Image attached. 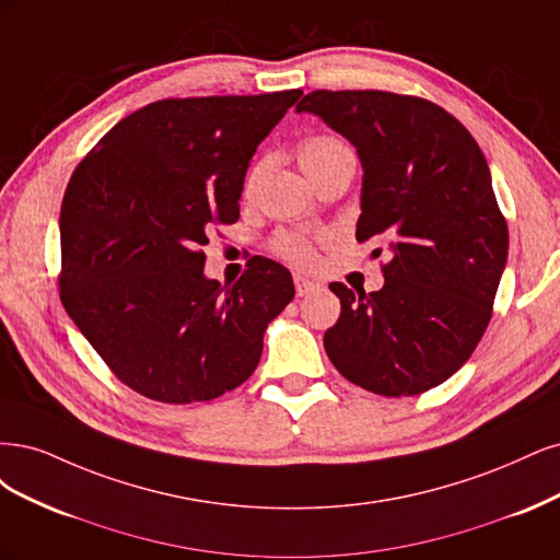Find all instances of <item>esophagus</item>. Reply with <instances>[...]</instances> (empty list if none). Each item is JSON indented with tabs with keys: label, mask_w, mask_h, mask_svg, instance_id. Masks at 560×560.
Masks as SVG:
<instances>
[{
	"label": "esophagus",
	"mask_w": 560,
	"mask_h": 560,
	"mask_svg": "<svg viewBox=\"0 0 560 560\" xmlns=\"http://www.w3.org/2000/svg\"><path fill=\"white\" fill-rule=\"evenodd\" d=\"M318 285H320V283H318L316 279H310V277H304V275H295V291H298L300 298L314 293Z\"/></svg>",
	"instance_id": "1"
}]
</instances>
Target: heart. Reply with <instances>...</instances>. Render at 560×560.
Masks as SVG:
<instances>
[{"mask_svg":"<svg viewBox=\"0 0 560 560\" xmlns=\"http://www.w3.org/2000/svg\"><path fill=\"white\" fill-rule=\"evenodd\" d=\"M347 153H351V151L341 139H337L332 135H314V137H306L300 143L298 160H300V167L304 170V174L314 176L316 172L328 167L330 162H335L337 158L347 155ZM260 174H262V162H256V165L248 170V176H246V184H244L246 192L256 188ZM275 248L283 258L293 260L298 265L312 262V248L302 237H298V234H281V237H277V242H275Z\"/></svg>","mask_w":560,"mask_h":560,"instance_id":"obj_1","label":"heart"}]
</instances>
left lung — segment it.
I'll return each instance as SVG.
<instances>
[{
  "mask_svg": "<svg viewBox=\"0 0 560 560\" xmlns=\"http://www.w3.org/2000/svg\"><path fill=\"white\" fill-rule=\"evenodd\" d=\"M302 112L355 147V240L390 256L382 291L330 283L341 314L323 337L328 358L386 398L435 388L477 349L508 262V223L479 143L442 106L386 90H314Z\"/></svg>",
  "mask_w": 560,
  "mask_h": 560,
  "instance_id": "left-lung-1",
  "label": "left lung"
}]
</instances>
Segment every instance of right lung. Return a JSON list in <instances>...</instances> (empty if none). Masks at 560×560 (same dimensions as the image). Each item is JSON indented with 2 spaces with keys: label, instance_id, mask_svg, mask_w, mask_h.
Returning <instances> with one entry per match:
<instances>
[{
  "label": "right lung",
  "instance_id": "obj_1",
  "mask_svg": "<svg viewBox=\"0 0 560 560\" xmlns=\"http://www.w3.org/2000/svg\"><path fill=\"white\" fill-rule=\"evenodd\" d=\"M302 90L160 100L116 122L69 178L60 300L125 386L213 400L258 368L288 269L254 256L232 285L205 277L213 225L240 219L248 162Z\"/></svg>",
  "mask_w": 560,
  "mask_h": 560
}]
</instances>
